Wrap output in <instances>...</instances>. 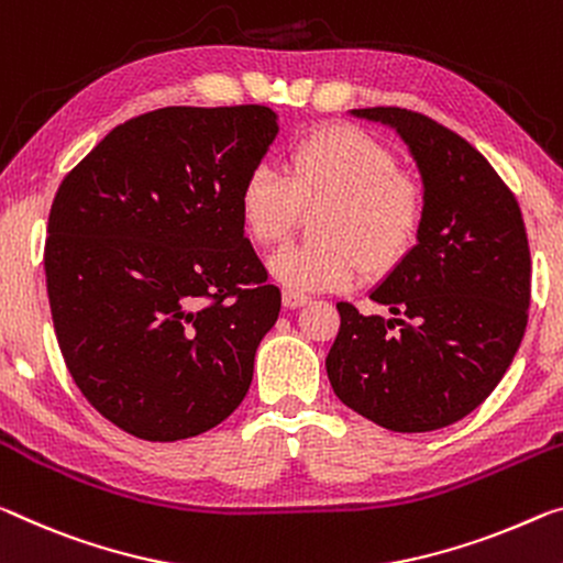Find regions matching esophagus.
<instances>
[{"mask_svg":"<svg viewBox=\"0 0 563 563\" xmlns=\"http://www.w3.org/2000/svg\"><path fill=\"white\" fill-rule=\"evenodd\" d=\"M310 298L308 296H300V292H292V290H283V306L285 308H300L306 306Z\"/></svg>","mask_w":563,"mask_h":563,"instance_id":"34e87169","label":"esophagus"}]
</instances>
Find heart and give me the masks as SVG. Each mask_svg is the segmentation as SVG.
Segmentation results:
<instances>
[{
	"label": "heart",
	"instance_id": "obj_1",
	"mask_svg": "<svg viewBox=\"0 0 563 563\" xmlns=\"http://www.w3.org/2000/svg\"><path fill=\"white\" fill-rule=\"evenodd\" d=\"M320 210L323 243L288 245L267 261L271 278L292 292L345 290L363 271L388 273L418 243L426 195L398 169L390 150L353 124H328L290 150L285 175L257 163L240 183L238 212L245 235L275 245L290 233L302 208Z\"/></svg>",
	"mask_w": 563,
	"mask_h": 563
}]
</instances>
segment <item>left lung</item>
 <instances>
[{
  "instance_id": "8db88e82",
  "label": "left lung",
  "mask_w": 563,
  "mask_h": 563,
  "mask_svg": "<svg viewBox=\"0 0 563 563\" xmlns=\"http://www.w3.org/2000/svg\"><path fill=\"white\" fill-rule=\"evenodd\" d=\"M351 114L406 142L426 220L413 250L371 290L390 318L338 302L325 371L335 396L368 421L435 431L484 404L519 351L531 302L523 218L488 159L456 132L400 107Z\"/></svg>"
}]
</instances>
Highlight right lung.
<instances>
[{
    "label": "right lung",
    "mask_w": 563,
    "mask_h": 563,
    "mask_svg": "<svg viewBox=\"0 0 563 563\" xmlns=\"http://www.w3.org/2000/svg\"><path fill=\"white\" fill-rule=\"evenodd\" d=\"M278 130L263 104L163 107L118 124L59 185L44 245L59 351L135 439H192L243 404L280 290L238 192Z\"/></svg>",
    "instance_id": "right-lung-1"
}]
</instances>
